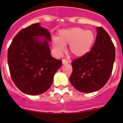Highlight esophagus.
I'll return each instance as SVG.
<instances>
[{"instance_id":"esophagus-1","label":"esophagus","mask_w":123,"mask_h":123,"mask_svg":"<svg viewBox=\"0 0 123 123\" xmlns=\"http://www.w3.org/2000/svg\"><path fill=\"white\" fill-rule=\"evenodd\" d=\"M62 63L63 64H67V63H68V61L67 60V59H63L62 60Z\"/></svg>"}]
</instances>
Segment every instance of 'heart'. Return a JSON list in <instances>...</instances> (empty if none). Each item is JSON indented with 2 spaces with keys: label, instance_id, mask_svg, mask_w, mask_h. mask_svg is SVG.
Here are the masks:
<instances>
[{
  "label": "heart",
  "instance_id": "1",
  "mask_svg": "<svg viewBox=\"0 0 123 123\" xmlns=\"http://www.w3.org/2000/svg\"><path fill=\"white\" fill-rule=\"evenodd\" d=\"M95 41V34L91 30L73 28L61 31L58 38L53 40V46L58 54L65 50V45L69 44V53L75 56H82L91 50Z\"/></svg>",
  "mask_w": 123,
  "mask_h": 123
}]
</instances>
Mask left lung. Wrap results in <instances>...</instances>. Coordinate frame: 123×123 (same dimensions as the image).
<instances>
[{
    "mask_svg": "<svg viewBox=\"0 0 123 123\" xmlns=\"http://www.w3.org/2000/svg\"><path fill=\"white\" fill-rule=\"evenodd\" d=\"M115 59V48L111 37L104 28L98 27L91 50L72 61L70 82L80 92L98 91L110 78Z\"/></svg>",
    "mask_w": 123,
    "mask_h": 123,
    "instance_id": "8db88e82",
    "label": "left lung"
}]
</instances>
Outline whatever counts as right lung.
<instances>
[{
  "label": "right lung",
  "mask_w": 123,
  "mask_h": 123,
  "mask_svg": "<svg viewBox=\"0 0 123 123\" xmlns=\"http://www.w3.org/2000/svg\"><path fill=\"white\" fill-rule=\"evenodd\" d=\"M44 37L41 41L37 37ZM47 41L48 30L32 24L21 29L13 38L7 54L11 78L21 92L35 95L45 92L52 85L54 76L62 61L53 58Z\"/></svg>",
  "instance_id": "add662e5"
}]
</instances>
